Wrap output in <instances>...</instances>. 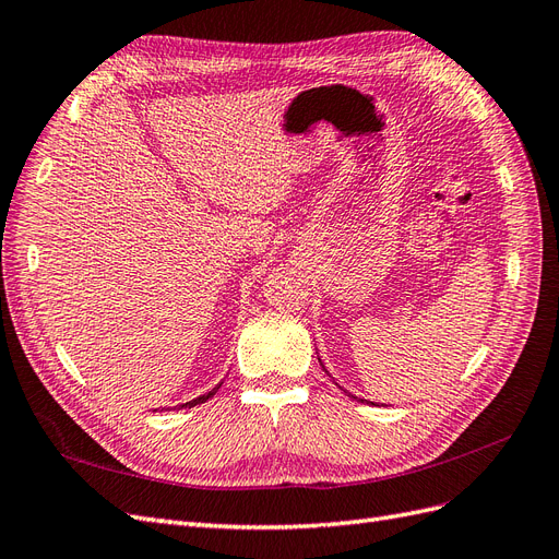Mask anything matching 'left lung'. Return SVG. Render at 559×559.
<instances>
[{
	"label": "left lung",
	"instance_id": "left-lung-1",
	"mask_svg": "<svg viewBox=\"0 0 559 559\" xmlns=\"http://www.w3.org/2000/svg\"><path fill=\"white\" fill-rule=\"evenodd\" d=\"M326 373H329V370H326ZM349 396H352V394H349ZM352 399H357V396H352ZM359 401L364 403V399H359ZM370 403H373V401H370ZM373 405H376V403H373Z\"/></svg>",
	"mask_w": 559,
	"mask_h": 559
}]
</instances>
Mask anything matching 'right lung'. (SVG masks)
Wrapping results in <instances>:
<instances>
[{"mask_svg": "<svg viewBox=\"0 0 559 559\" xmlns=\"http://www.w3.org/2000/svg\"><path fill=\"white\" fill-rule=\"evenodd\" d=\"M218 386H222V384H216L214 389H212V392H207V394H202V396H198V399H193V401H186V403H181L179 405V408H193V405H200V403H205L207 399H212L214 394H216V389ZM175 408H177V405H175ZM167 411H170V408H167Z\"/></svg>", "mask_w": 559, "mask_h": 559, "instance_id": "right-lung-1", "label": "right lung"}]
</instances>
